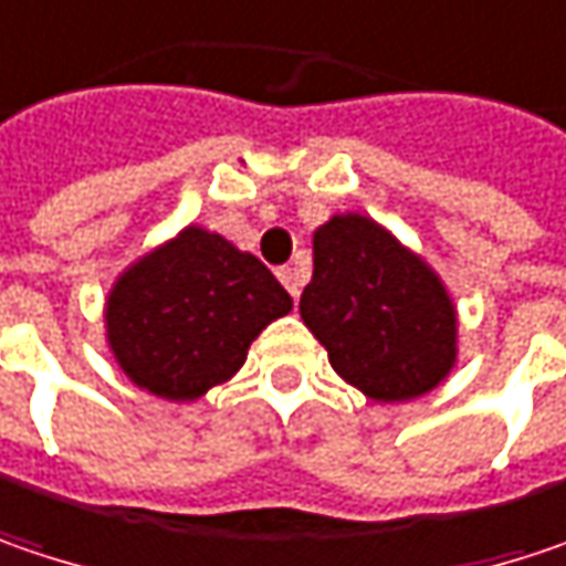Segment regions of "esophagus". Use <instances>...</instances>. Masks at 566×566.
Listing matches in <instances>:
<instances>
[{"label":"esophagus","instance_id":"obj_1","mask_svg":"<svg viewBox=\"0 0 566 566\" xmlns=\"http://www.w3.org/2000/svg\"><path fill=\"white\" fill-rule=\"evenodd\" d=\"M279 279H282V284L287 287V294H291V297H297V294H301V287H304V275H301L297 269L284 265V269H279Z\"/></svg>","mask_w":566,"mask_h":566}]
</instances>
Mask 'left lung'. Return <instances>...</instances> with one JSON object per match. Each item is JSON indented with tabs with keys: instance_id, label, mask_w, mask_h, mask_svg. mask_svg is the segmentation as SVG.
I'll return each mask as SVG.
<instances>
[{
	"instance_id": "1",
	"label": "left lung",
	"mask_w": 566,
	"mask_h": 566,
	"mask_svg": "<svg viewBox=\"0 0 566 566\" xmlns=\"http://www.w3.org/2000/svg\"><path fill=\"white\" fill-rule=\"evenodd\" d=\"M301 316L336 375L378 403L429 394L458 358L442 279L371 217L336 214L314 233Z\"/></svg>"
}]
</instances>
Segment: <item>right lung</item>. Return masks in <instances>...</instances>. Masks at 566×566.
Returning a JSON list of instances; mask_svg holds the SVG:
<instances>
[{"mask_svg": "<svg viewBox=\"0 0 566 566\" xmlns=\"http://www.w3.org/2000/svg\"><path fill=\"white\" fill-rule=\"evenodd\" d=\"M291 307L252 252L191 223L117 275L105 336L130 381L185 403L230 381L252 339Z\"/></svg>", "mask_w": 566, "mask_h": 566, "instance_id": "1", "label": "right lung"}]
</instances>
